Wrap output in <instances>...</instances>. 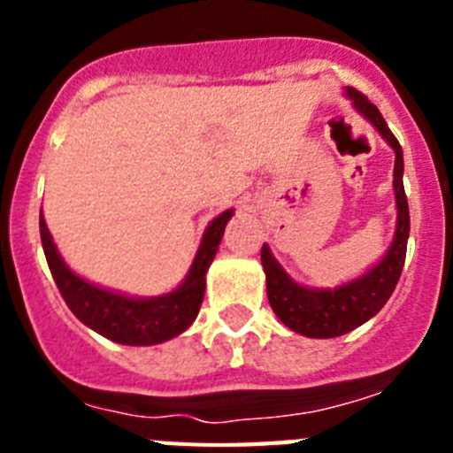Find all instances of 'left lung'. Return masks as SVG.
I'll list each match as a JSON object with an SVG mask.
<instances>
[{
    "label": "left lung",
    "mask_w": 453,
    "mask_h": 453,
    "mask_svg": "<svg viewBox=\"0 0 453 453\" xmlns=\"http://www.w3.org/2000/svg\"><path fill=\"white\" fill-rule=\"evenodd\" d=\"M347 95L358 108V113L365 115L374 124L376 131L388 140V145L395 150V181L392 183H395V199H397V229H395L390 250L381 261L363 276L335 288V290H318V288L295 283L274 261L270 247L263 245L261 263L267 276V299H270L272 311L288 329L297 331L306 338H338L374 318L395 292V286L402 276L403 261H406L411 218H408V202L406 192H403L402 145L388 129L379 108L363 92H358L356 88H347Z\"/></svg>",
    "instance_id": "left-lung-1"
}]
</instances>
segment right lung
I'll return each instance as SVG.
<instances>
[{"instance_id":"add662e5","label":"right lung","mask_w":453,"mask_h":453,"mask_svg":"<svg viewBox=\"0 0 453 453\" xmlns=\"http://www.w3.org/2000/svg\"><path fill=\"white\" fill-rule=\"evenodd\" d=\"M231 215L234 211H224L208 224L186 281L177 290L161 295V297H127L119 292L92 286L86 279L74 274L58 256L50 229L42 219V211H40V240H42L51 276H54L56 286L61 290L72 313L104 338L119 342V345L145 347L165 342V340L183 334L195 322L199 306H202L203 290H206V272L218 254L224 226Z\"/></svg>"}]
</instances>
